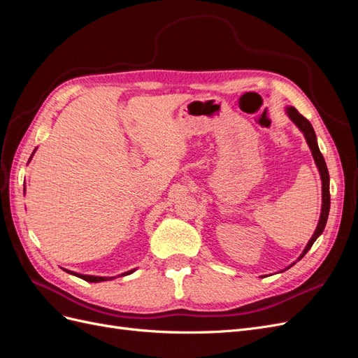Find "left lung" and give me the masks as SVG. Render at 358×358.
Wrapping results in <instances>:
<instances>
[{
	"mask_svg": "<svg viewBox=\"0 0 358 358\" xmlns=\"http://www.w3.org/2000/svg\"><path fill=\"white\" fill-rule=\"evenodd\" d=\"M287 115L289 116V119L292 122H294L300 131L305 134L306 142L312 150V157L315 159V164L320 170V175H321V180H322V208H321V216H320V221L317 225V230L313 233V236L310 237V241L308 242L305 251L301 252V255L299 257V259H301L303 257L306 255V252L312 248L313 242L318 239V236L324 231V227L327 224V218H329V212H330V178H329V170L326 166V161H324L322 154L320 152V148L317 143V136L315 131H313V128L310 125V122L305 116H301L297 109L294 107H287ZM291 267V266H289Z\"/></svg>",
	"mask_w": 358,
	"mask_h": 358,
	"instance_id": "left-lung-1",
	"label": "left lung"
}]
</instances>
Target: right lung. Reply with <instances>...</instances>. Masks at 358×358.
<instances>
[{"label": "right lung", "instance_id": "obj_1", "mask_svg": "<svg viewBox=\"0 0 358 358\" xmlns=\"http://www.w3.org/2000/svg\"><path fill=\"white\" fill-rule=\"evenodd\" d=\"M31 159V158H29ZM69 273H73L74 276H78V278H82L83 280H86V282H103V280H109V279H113V278H104V276H91V275H80V273H74V272H70V270H67ZM134 270H129V272H125V273H122L121 276H125V275H129V273H133Z\"/></svg>", "mask_w": 358, "mask_h": 358}]
</instances>
